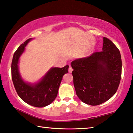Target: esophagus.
Masks as SVG:
<instances>
[{
  "instance_id": "34e87169",
  "label": "esophagus",
  "mask_w": 133,
  "mask_h": 133,
  "mask_svg": "<svg viewBox=\"0 0 133 133\" xmlns=\"http://www.w3.org/2000/svg\"><path fill=\"white\" fill-rule=\"evenodd\" d=\"M72 70H73V69H72V68H71V67L70 66H69V73H71V72H72Z\"/></svg>"
}]
</instances>
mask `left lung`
Returning a JSON list of instances; mask_svg holds the SVG:
<instances>
[{
  "label": "left lung",
  "instance_id": "1",
  "mask_svg": "<svg viewBox=\"0 0 133 133\" xmlns=\"http://www.w3.org/2000/svg\"><path fill=\"white\" fill-rule=\"evenodd\" d=\"M102 51L71 63L76 95L85 104L100 105L109 99L118 88L122 61L118 48L111 40L103 38Z\"/></svg>",
  "mask_w": 133,
  "mask_h": 133
}]
</instances>
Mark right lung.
I'll return each instance as SVG.
<instances>
[{
	"label": "right lung",
	"instance_id": "1",
	"mask_svg": "<svg viewBox=\"0 0 133 133\" xmlns=\"http://www.w3.org/2000/svg\"><path fill=\"white\" fill-rule=\"evenodd\" d=\"M32 39H27L15 52L11 65L12 79L16 92L25 102L41 108L51 104L56 99L63 75L68 73L69 66L62 68L51 67L36 83L25 82L21 77L18 64L25 47Z\"/></svg>",
	"mask_w": 133,
	"mask_h": 133
}]
</instances>
